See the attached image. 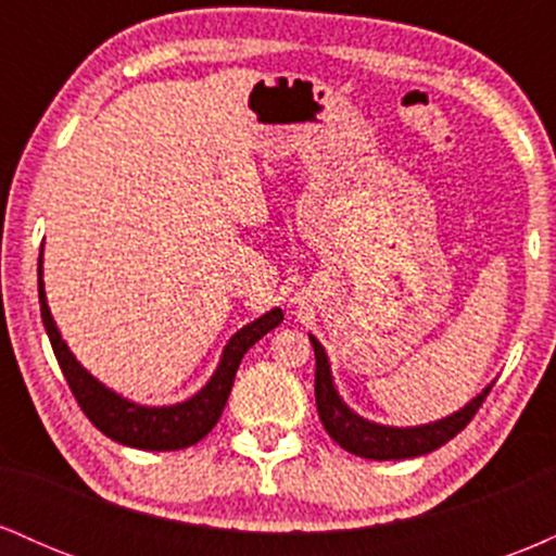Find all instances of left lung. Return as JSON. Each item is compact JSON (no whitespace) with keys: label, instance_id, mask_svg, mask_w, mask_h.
<instances>
[{"label":"left lung","instance_id":"1","mask_svg":"<svg viewBox=\"0 0 556 556\" xmlns=\"http://www.w3.org/2000/svg\"><path fill=\"white\" fill-rule=\"evenodd\" d=\"M311 344H314L316 353L318 418H321L324 429H327L329 437L342 450L366 457V460H405V457H418L426 455V452L439 450V446L450 442L452 437H457L473 420L478 407L483 405L491 389H483V394H478L473 402H468L460 413L437 420V424L416 426V429H389V426L368 424V420L358 418L344 405L340 394L334 392V384H331L327 353H324V348L314 337H311Z\"/></svg>","mask_w":556,"mask_h":556}]
</instances>
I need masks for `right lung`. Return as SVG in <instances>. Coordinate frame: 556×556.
<instances>
[{"mask_svg": "<svg viewBox=\"0 0 556 556\" xmlns=\"http://www.w3.org/2000/svg\"><path fill=\"white\" fill-rule=\"evenodd\" d=\"M38 303H41L43 327H47L56 363H60L62 374H65L70 384V392L75 394V400H78L86 418L91 420L101 433L114 439V442L136 446V450L154 452L185 450V446L201 442V439L214 429L222 410H225L229 392H232V381L240 368L242 355H245L266 331L279 327L285 318L282 311L274 308L266 316L248 324V327H242L225 348V355H222V363L212 376V381H208L193 400L175 407H140L117 397V394L110 392L104 384H99L91 374L83 371L80 363L73 358L67 344L62 342L60 331H56L52 321V314H49L47 295H43L41 258H38Z\"/></svg>", "mask_w": 556, "mask_h": 556, "instance_id": "1", "label": "right lung"}]
</instances>
